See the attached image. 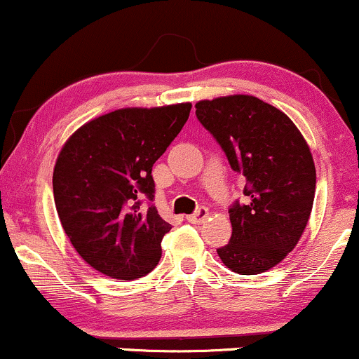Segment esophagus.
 Returning <instances> with one entry per match:
<instances>
[{"label": "esophagus", "mask_w": 359, "mask_h": 359, "mask_svg": "<svg viewBox=\"0 0 359 359\" xmlns=\"http://www.w3.org/2000/svg\"><path fill=\"white\" fill-rule=\"evenodd\" d=\"M208 216H209L208 208H199L194 214H189L187 221L192 222V224H199V222H204L208 219Z\"/></svg>", "instance_id": "1"}]
</instances>
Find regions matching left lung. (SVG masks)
<instances>
[{"label":"left lung","mask_w":359,"mask_h":359,"mask_svg":"<svg viewBox=\"0 0 359 359\" xmlns=\"http://www.w3.org/2000/svg\"><path fill=\"white\" fill-rule=\"evenodd\" d=\"M196 116L246 180V203L229 205L233 233L217 255L241 275L270 270L295 248L312 211L316 167L285 113L253 96L199 101Z\"/></svg>","instance_id":"left-lung-1"}]
</instances>
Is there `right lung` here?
Segmentation results:
<instances>
[{
    "mask_svg": "<svg viewBox=\"0 0 359 359\" xmlns=\"http://www.w3.org/2000/svg\"><path fill=\"white\" fill-rule=\"evenodd\" d=\"M191 108L182 102L113 111L86 123L62 148L53 168L57 212L77 253L101 273L135 280L162 257L170 224L151 204V167L180 133Z\"/></svg>",
    "mask_w": 359,
    "mask_h": 359,
    "instance_id": "1",
    "label": "right lung"
}]
</instances>
